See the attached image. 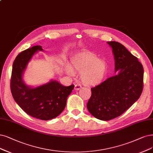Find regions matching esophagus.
<instances>
[{"mask_svg": "<svg viewBox=\"0 0 153 153\" xmlns=\"http://www.w3.org/2000/svg\"><path fill=\"white\" fill-rule=\"evenodd\" d=\"M81 88H82V86H81V84H76V85H75V88H74V89H75V90H79L80 89H81Z\"/></svg>", "mask_w": 153, "mask_h": 153, "instance_id": "esophagus-1", "label": "esophagus"}]
</instances>
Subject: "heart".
<instances>
[{"mask_svg":"<svg viewBox=\"0 0 153 153\" xmlns=\"http://www.w3.org/2000/svg\"><path fill=\"white\" fill-rule=\"evenodd\" d=\"M71 65L73 69L81 72L82 81L89 85L100 82L107 71L105 62L99 60L97 56L91 53L76 55L72 58ZM67 72L71 76L75 74L74 71L70 67L68 68Z\"/></svg>","mask_w":153,"mask_h":153,"instance_id":"b5f03b06","label":"heart"}]
</instances>
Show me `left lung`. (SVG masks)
Wrapping results in <instances>:
<instances>
[{
    "label": "left lung",
    "mask_w": 153,
    "mask_h": 153,
    "mask_svg": "<svg viewBox=\"0 0 153 153\" xmlns=\"http://www.w3.org/2000/svg\"><path fill=\"white\" fill-rule=\"evenodd\" d=\"M107 43L112 48L117 74L92 88L87 103L90 114L101 120L121 115L139 98L144 86V69L136 56L120 43Z\"/></svg>",
    "instance_id": "obj_1"
}]
</instances>
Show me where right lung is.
Wrapping results in <instances>:
<instances>
[{"label":"right lung","mask_w":153,"mask_h":153,"mask_svg":"<svg viewBox=\"0 0 153 153\" xmlns=\"http://www.w3.org/2000/svg\"><path fill=\"white\" fill-rule=\"evenodd\" d=\"M38 50H43L39 45L22 51L16 56L11 74L10 91L16 102L27 114L48 120L59 115L64 110L68 96L74 85L64 86L52 81L35 88L26 86L22 80V72Z\"/></svg>","instance_id":"right-lung-1"}]
</instances>
